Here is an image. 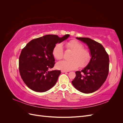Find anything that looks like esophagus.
I'll list each match as a JSON object with an SVG mask.
<instances>
[{"label":"esophagus","mask_w":123,"mask_h":123,"mask_svg":"<svg viewBox=\"0 0 123 123\" xmlns=\"http://www.w3.org/2000/svg\"><path fill=\"white\" fill-rule=\"evenodd\" d=\"M61 72H62V73H66V72H68V71H65V70H62L61 71Z\"/></svg>","instance_id":"34e87169"}]
</instances>
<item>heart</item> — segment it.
Segmentation results:
<instances>
[{"label": "heart", "instance_id": "1", "mask_svg": "<svg viewBox=\"0 0 123 123\" xmlns=\"http://www.w3.org/2000/svg\"><path fill=\"white\" fill-rule=\"evenodd\" d=\"M65 46L73 51L70 61H62L57 62V68L65 71H70L77 68L80 66L86 65L90 58L89 51L83 48V45L76 40H71L65 43ZM52 54L54 57L60 60L64 55L62 45L61 43L56 44L53 49Z\"/></svg>", "mask_w": 123, "mask_h": 123}]
</instances>
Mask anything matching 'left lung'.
Wrapping results in <instances>:
<instances>
[{
    "label": "left lung",
    "instance_id": "8db88e82",
    "mask_svg": "<svg viewBox=\"0 0 123 123\" xmlns=\"http://www.w3.org/2000/svg\"><path fill=\"white\" fill-rule=\"evenodd\" d=\"M88 47L91 56L90 62L82 70L75 72L72 81L73 86L84 93L94 92L102 86L109 73V58L101 44L89 38L76 37Z\"/></svg>",
    "mask_w": 123,
    "mask_h": 123
}]
</instances>
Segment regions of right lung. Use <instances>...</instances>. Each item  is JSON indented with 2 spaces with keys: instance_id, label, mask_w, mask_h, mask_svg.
<instances>
[{
  "instance_id": "1",
  "label": "right lung",
  "mask_w": 123,
  "mask_h": 123,
  "mask_svg": "<svg viewBox=\"0 0 123 123\" xmlns=\"http://www.w3.org/2000/svg\"><path fill=\"white\" fill-rule=\"evenodd\" d=\"M69 36V34L62 37L56 35H46L32 40L22 50L19 58V72L30 89L44 92L56 84L61 72L56 70L50 71L55 64L53 49L56 44Z\"/></svg>"
}]
</instances>
